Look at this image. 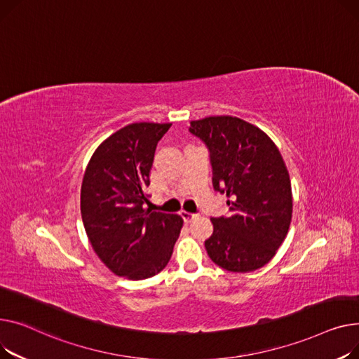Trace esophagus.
Returning a JSON list of instances; mask_svg holds the SVG:
<instances>
[{"instance_id":"1","label":"esophagus","mask_w":359,"mask_h":359,"mask_svg":"<svg viewBox=\"0 0 359 359\" xmlns=\"http://www.w3.org/2000/svg\"><path fill=\"white\" fill-rule=\"evenodd\" d=\"M181 217L184 219V222L185 223H191V222H194L197 217H198V215H194V213H188V212H181Z\"/></svg>"}]
</instances>
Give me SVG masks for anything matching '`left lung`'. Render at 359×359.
Wrapping results in <instances>:
<instances>
[{
  "mask_svg": "<svg viewBox=\"0 0 359 359\" xmlns=\"http://www.w3.org/2000/svg\"><path fill=\"white\" fill-rule=\"evenodd\" d=\"M189 132L208 147L213 187L229 198V216L212 219L213 235L204 242L210 259L231 272L264 266L284 242L292 215L278 147L257 126L231 116L194 120Z\"/></svg>",
  "mask_w": 359,
  "mask_h": 359,
  "instance_id": "left-lung-1",
  "label": "left lung"
}]
</instances>
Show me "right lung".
Masks as SVG:
<instances>
[{
	"mask_svg": "<svg viewBox=\"0 0 359 359\" xmlns=\"http://www.w3.org/2000/svg\"><path fill=\"white\" fill-rule=\"evenodd\" d=\"M171 123H132L93 154L81 185V216L97 257L129 280L156 276L170 262L182 217L146 208L155 149Z\"/></svg>",
	"mask_w": 359,
	"mask_h": 359,
	"instance_id": "1",
	"label": "right lung"
}]
</instances>
